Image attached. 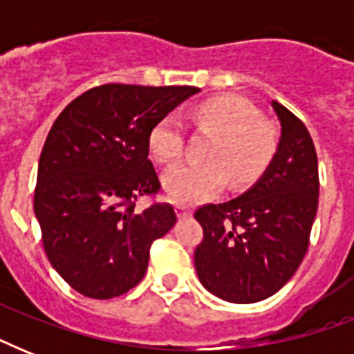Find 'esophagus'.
Instances as JSON below:
<instances>
[{"mask_svg":"<svg viewBox=\"0 0 354 354\" xmlns=\"http://www.w3.org/2000/svg\"><path fill=\"white\" fill-rule=\"evenodd\" d=\"M191 213H193V209H191L189 205L176 204V215L180 216V218H183V216H191Z\"/></svg>","mask_w":354,"mask_h":354,"instance_id":"1","label":"esophagus"}]
</instances>
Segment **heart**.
<instances>
[{
  "mask_svg": "<svg viewBox=\"0 0 354 354\" xmlns=\"http://www.w3.org/2000/svg\"><path fill=\"white\" fill-rule=\"evenodd\" d=\"M194 121L216 132L205 150V163H182L165 174L167 196L180 204H193L218 193L226 174L232 183L255 180L274 160L277 132L263 121L252 102L224 95L202 102ZM149 150L160 163H174L183 154V124L176 115H165L149 133Z\"/></svg>",
  "mask_w": 354,
  "mask_h": 354,
  "instance_id": "b5f03b06",
  "label": "heart"
}]
</instances>
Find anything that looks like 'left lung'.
Segmentation results:
<instances>
[{
    "label": "left lung",
    "mask_w": 354,
    "mask_h": 354,
    "mask_svg": "<svg viewBox=\"0 0 354 354\" xmlns=\"http://www.w3.org/2000/svg\"><path fill=\"white\" fill-rule=\"evenodd\" d=\"M281 122L274 160L244 194L205 204L194 218L204 239L194 250L200 283L221 299L255 303L290 281L308 248L318 211V156L301 119L272 101Z\"/></svg>",
    "instance_id": "1"
}]
</instances>
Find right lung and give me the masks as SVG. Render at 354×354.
<instances>
[{
	"instance_id": "right-lung-1",
	"label": "right lung",
	"mask_w": 354,
	"mask_h": 354,
	"mask_svg": "<svg viewBox=\"0 0 354 354\" xmlns=\"http://www.w3.org/2000/svg\"><path fill=\"white\" fill-rule=\"evenodd\" d=\"M194 86L102 84L71 101L41 149L35 215L60 277L86 297H118L143 279L150 246L176 222L160 193L149 133Z\"/></svg>"
}]
</instances>
